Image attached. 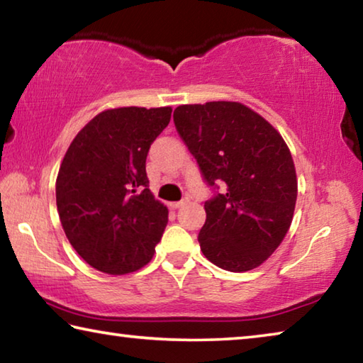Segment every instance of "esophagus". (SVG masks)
Returning a JSON list of instances; mask_svg holds the SVG:
<instances>
[{
    "mask_svg": "<svg viewBox=\"0 0 363 363\" xmlns=\"http://www.w3.org/2000/svg\"><path fill=\"white\" fill-rule=\"evenodd\" d=\"M189 203V200L186 199V200H181V201H174V203H171L169 206L173 208V210H177V208H182L184 205H187Z\"/></svg>",
    "mask_w": 363,
    "mask_h": 363,
    "instance_id": "obj_1",
    "label": "esophagus"
}]
</instances>
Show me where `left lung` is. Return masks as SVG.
<instances>
[{"label":"left lung","instance_id":"8db88e82","mask_svg":"<svg viewBox=\"0 0 363 363\" xmlns=\"http://www.w3.org/2000/svg\"><path fill=\"white\" fill-rule=\"evenodd\" d=\"M173 118L205 181L225 186L205 203V257L230 272L261 266L284 242L296 205V169L284 138L240 102L187 104Z\"/></svg>","mask_w":363,"mask_h":363}]
</instances>
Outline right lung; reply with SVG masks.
Listing matches in <instances>:
<instances>
[{
    "label": "right lung",
    "instance_id": "1",
    "mask_svg": "<svg viewBox=\"0 0 363 363\" xmlns=\"http://www.w3.org/2000/svg\"><path fill=\"white\" fill-rule=\"evenodd\" d=\"M171 107H118L96 115L65 152L56 181L72 247L101 272L125 275L150 262L168 208L149 189L145 160Z\"/></svg>",
    "mask_w": 363,
    "mask_h": 363
}]
</instances>
